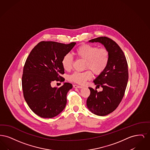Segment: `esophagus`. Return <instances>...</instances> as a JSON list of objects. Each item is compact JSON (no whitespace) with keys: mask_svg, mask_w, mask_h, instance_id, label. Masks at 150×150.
Masks as SVG:
<instances>
[{"mask_svg":"<svg viewBox=\"0 0 150 150\" xmlns=\"http://www.w3.org/2000/svg\"><path fill=\"white\" fill-rule=\"evenodd\" d=\"M73 87L75 88H83L82 86H78V85H76V84L73 85Z\"/></svg>","mask_w":150,"mask_h":150,"instance_id":"esophagus-1","label":"esophagus"}]
</instances>
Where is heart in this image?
I'll return each mask as SVG.
<instances>
[{
	"instance_id": "obj_1",
	"label": "heart",
	"mask_w": 150,
	"mask_h": 150,
	"mask_svg": "<svg viewBox=\"0 0 150 150\" xmlns=\"http://www.w3.org/2000/svg\"><path fill=\"white\" fill-rule=\"evenodd\" d=\"M76 57L86 61L85 69L90 70L95 75H100L105 70L110 60V54L105 48H98L96 46L83 44L78 47L74 52ZM64 70L70 71L73 64V58L69 54L64 55L62 59ZM89 70L74 72L69 76V80L79 84H84L86 80L92 78V73Z\"/></svg>"
}]
</instances>
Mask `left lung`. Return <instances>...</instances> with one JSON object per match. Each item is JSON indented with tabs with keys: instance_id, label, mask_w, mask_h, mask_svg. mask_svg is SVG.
<instances>
[{
	"instance_id": "left-lung-1",
	"label": "left lung",
	"mask_w": 150,
	"mask_h": 150,
	"mask_svg": "<svg viewBox=\"0 0 150 150\" xmlns=\"http://www.w3.org/2000/svg\"><path fill=\"white\" fill-rule=\"evenodd\" d=\"M89 42L101 43L110 54L106 69L93 81L97 86L103 88L102 91L97 92L89 87L91 94L86 100L90 111L98 116H106L114 111L124 97L128 80V64L120 47L112 39L101 36Z\"/></svg>"
}]
</instances>
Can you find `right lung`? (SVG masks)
<instances>
[{
	"label": "right lung",
	"mask_w": 150,
	"mask_h": 150,
	"mask_svg": "<svg viewBox=\"0 0 150 150\" xmlns=\"http://www.w3.org/2000/svg\"><path fill=\"white\" fill-rule=\"evenodd\" d=\"M75 44L40 42L26 59L22 77L23 97L30 109L41 117H55L65 108L66 95L72 85L64 83L59 88H53L51 83L64 81L61 76L64 73L62 59Z\"/></svg>",
	"instance_id": "right-lung-1"
}]
</instances>
